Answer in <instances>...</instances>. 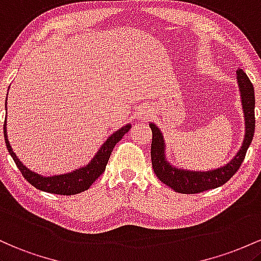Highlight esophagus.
<instances>
[{
    "mask_svg": "<svg viewBox=\"0 0 261 261\" xmlns=\"http://www.w3.org/2000/svg\"><path fill=\"white\" fill-rule=\"evenodd\" d=\"M139 117L140 118H143V119H148L149 117L151 116V111L149 110V108H140V111H139Z\"/></svg>",
    "mask_w": 261,
    "mask_h": 261,
    "instance_id": "34e87169",
    "label": "esophagus"
}]
</instances>
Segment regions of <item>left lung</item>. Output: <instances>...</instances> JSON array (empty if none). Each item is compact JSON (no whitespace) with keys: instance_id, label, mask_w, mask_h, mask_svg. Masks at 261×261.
<instances>
[{"instance_id":"left-lung-1","label":"left lung","mask_w":261,"mask_h":261,"mask_svg":"<svg viewBox=\"0 0 261 261\" xmlns=\"http://www.w3.org/2000/svg\"><path fill=\"white\" fill-rule=\"evenodd\" d=\"M237 81H238L243 113H244L245 133L241 149L229 163L221 168L208 170V171H195V170L181 169L172 165L166 158V144L162 130L154 123H149L153 132L151 140V165L154 172L162 182L171 187L178 194H198L207 190L216 189L224 185L230 177L239 170L244 160L245 154L255 130V96L254 87L249 77L242 69L237 70Z\"/></svg>"}]
</instances>
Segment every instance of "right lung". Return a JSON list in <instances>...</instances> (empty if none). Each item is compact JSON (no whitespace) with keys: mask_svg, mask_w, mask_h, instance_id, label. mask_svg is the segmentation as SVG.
I'll return each mask as SVG.
<instances>
[{"mask_svg":"<svg viewBox=\"0 0 261 261\" xmlns=\"http://www.w3.org/2000/svg\"><path fill=\"white\" fill-rule=\"evenodd\" d=\"M5 106L7 108V101H6ZM6 123L7 122L5 121L4 136L6 140V145H7L8 149V153L11 154L14 163H16L17 168L20 170V172H22V175L24 176L25 180H27L32 186L40 190V191L67 196L80 194V192L89 190V187L97 180L99 175H101L102 172L105 171V169H106L108 159H110V155L112 154L115 145L123 138V136H124L132 127L129 123H128V124L119 128L118 130H116L113 134H111V136L106 139V142H105L103 144L101 145V148L98 149L97 153L93 155L92 159L90 160L86 165L72 170V171L70 172H65V174L53 175V176H43V175L38 174V172L29 170L27 166L23 165L22 162L17 158L12 146H11L10 142H8Z\"/></svg>","mask_w":261,"mask_h":261,"instance_id":"add662e5","label":"right lung"}]
</instances>
